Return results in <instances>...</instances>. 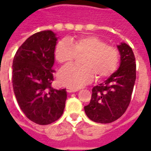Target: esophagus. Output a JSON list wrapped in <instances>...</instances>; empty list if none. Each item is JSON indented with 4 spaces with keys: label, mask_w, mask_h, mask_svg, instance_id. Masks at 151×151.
I'll use <instances>...</instances> for the list:
<instances>
[{
    "label": "esophagus",
    "mask_w": 151,
    "mask_h": 151,
    "mask_svg": "<svg viewBox=\"0 0 151 151\" xmlns=\"http://www.w3.org/2000/svg\"><path fill=\"white\" fill-rule=\"evenodd\" d=\"M66 91H67V92H69V93H72V92L78 91V89L71 88V87H67V88H66Z\"/></svg>",
    "instance_id": "1"
}]
</instances>
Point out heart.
Wrapping results in <instances>:
<instances>
[{
    "label": "heart",
    "instance_id": "obj_1",
    "mask_svg": "<svg viewBox=\"0 0 151 151\" xmlns=\"http://www.w3.org/2000/svg\"><path fill=\"white\" fill-rule=\"evenodd\" d=\"M81 59L82 66L67 65L58 74L62 85L79 88L91 82L96 74L97 78H104L115 72L119 65L118 50L95 36H84L73 40H63L57 43L55 58L60 64H69L77 56Z\"/></svg>",
    "mask_w": 151,
    "mask_h": 151
}]
</instances>
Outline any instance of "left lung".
<instances>
[{"label": "left lung", "instance_id": "1", "mask_svg": "<svg viewBox=\"0 0 151 151\" xmlns=\"http://www.w3.org/2000/svg\"><path fill=\"white\" fill-rule=\"evenodd\" d=\"M120 66L107 80L92 89L91 102L84 107L90 120L96 123H111L123 115L129 105L136 80V62L127 43L117 45Z\"/></svg>", "mask_w": 151, "mask_h": 151}]
</instances>
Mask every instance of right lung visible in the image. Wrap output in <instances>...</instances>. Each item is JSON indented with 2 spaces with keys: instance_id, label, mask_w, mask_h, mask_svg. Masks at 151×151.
Listing matches in <instances>:
<instances>
[{
  "instance_id": "obj_1",
  "label": "right lung",
  "mask_w": 151,
  "mask_h": 151,
  "mask_svg": "<svg viewBox=\"0 0 151 151\" xmlns=\"http://www.w3.org/2000/svg\"><path fill=\"white\" fill-rule=\"evenodd\" d=\"M57 40L52 31L37 32L19 47L13 60V88L18 105L29 120L41 125L58 120L65 107L66 89L51 86Z\"/></svg>"
}]
</instances>
